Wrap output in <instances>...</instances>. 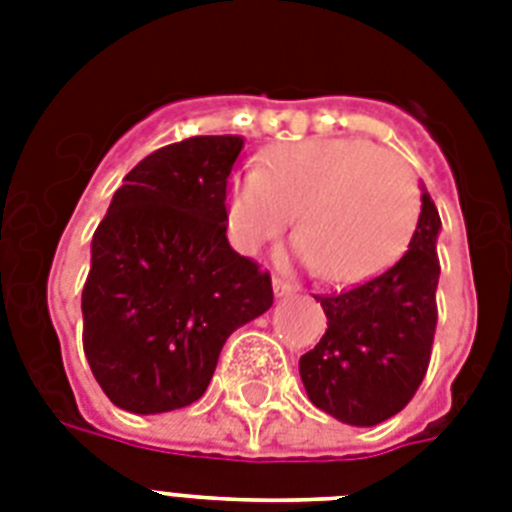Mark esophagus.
I'll return each mask as SVG.
<instances>
[{"mask_svg": "<svg viewBox=\"0 0 512 512\" xmlns=\"http://www.w3.org/2000/svg\"><path fill=\"white\" fill-rule=\"evenodd\" d=\"M273 292H276V297H287L295 292V284L287 279H281V276H273Z\"/></svg>", "mask_w": 512, "mask_h": 512, "instance_id": "obj_1", "label": "esophagus"}]
</instances>
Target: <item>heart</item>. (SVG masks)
Returning <instances> with one entry per match:
<instances>
[{
	"label": "heart",
	"mask_w": 512,
	"mask_h": 512,
	"mask_svg": "<svg viewBox=\"0 0 512 512\" xmlns=\"http://www.w3.org/2000/svg\"><path fill=\"white\" fill-rule=\"evenodd\" d=\"M228 225L244 252L276 239L297 212L295 249L321 279L356 284L404 255L420 217L412 170L369 140L316 138L276 148L231 177Z\"/></svg>",
	"instance_id": "obj_1"
}]
</instances>
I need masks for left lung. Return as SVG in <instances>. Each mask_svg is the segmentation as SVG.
I'll use <instances>...</instances> for the list:
<instances>
[{"label":"left lung","instance_id":"1","mask_svg":"<svg viewBox=\"0 0 512 512\" xmlns=\"http://www.w3.org/2000/svg\"><path fill=\"white\" fill-rule=\"evenodd\" d=\"M438 228L436 204L422 193L417 231L398 263L358 287L316 297L327 332L300 358V377L321 412L369 428L414 398L436 337Z\"/></svg>","mask_w":512,"mask_h":512}]
</instances>
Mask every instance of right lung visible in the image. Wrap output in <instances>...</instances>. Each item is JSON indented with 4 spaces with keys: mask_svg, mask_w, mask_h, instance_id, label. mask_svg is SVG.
<instances>
[{
    "mask_svg": "<svg viewBox=\"0 0 512 512\" xmlns=\"http://www.w3.org/2000/svg\"><path fill=\"white\" fill-rule=\"evenodd\" d=\"M244 140L196 135L130 170L92 236L84 356L119 409L199 401L231 332L273 305L271 273L228 244L225 188Z\"/></svg>",
    "mask_w": 512,
    "mask_h": 512,
    "instance_id": "right-lung-1",
    "label": "right lung"
}]
</instances>
